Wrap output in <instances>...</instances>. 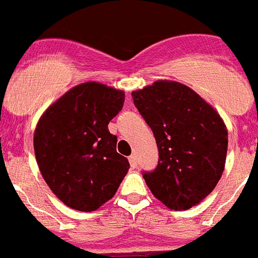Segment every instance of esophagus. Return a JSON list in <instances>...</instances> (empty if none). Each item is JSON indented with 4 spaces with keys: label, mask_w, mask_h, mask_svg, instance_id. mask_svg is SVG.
I'll use <instances>...</instances> for the list:
<instances>
[{
    "label": "esophagus",
    "mask_w": 258,
    "mask_h": 258,
    "mask_svg": "<svg viewBox=\"0 0 258 258\" xmlns=\"http://www.w3.org/2000/svg\"><path fill=\"white\" fill-rule=\"evenodd\" d=\"M128 161H130V165H131V167L138 166V158H136L135 154H131V156L128 157Z\"/></svg>",
    "instance_id": "esophagus-1"
}]
</instances>
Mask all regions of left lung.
<instances>
[{
  "mask_svg": "<svg viewBox=\"0 0 258 258\" xmlns=\"http://www.w3.org/2000/svg\"><path fill=\"white\" fill-rule=\"evenodd\" d=\"M134 104L156 138L160 160L144 172L147 185L169 209L199 205L225 170L228 134L218 111L194 89L157 80L132 92Z\"/></svg>",
  "mask_w": 258,
  "mask_h": 258,
  "instance_id": "8db88e82",
  "label": "left lung"
}]
</instances>
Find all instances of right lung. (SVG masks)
Returning <instances> with one entry per match:
<instances>
[{
	"instance_id": "right-lung-1",
	"label": "right lung",
	"mask_w": 258,
	"mask_h": 258,
	"mask_svg": "<svg viewBox=\"0 0 258 258\" xmlns=\"http://www.w3.org/2000/svg\"><path fill=\"white\" fill-rule=\"evenodd\" d=\"M124 92L98 82L78 84L40 116L33 149L42 178L71 209L93 212L115 195L130 169L107 124Z\"/></svg>"
}]
</instances>
